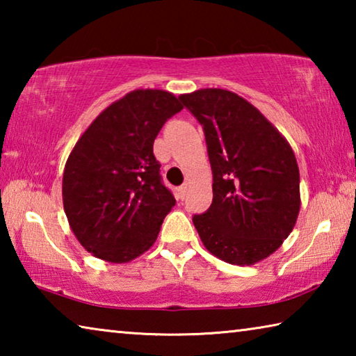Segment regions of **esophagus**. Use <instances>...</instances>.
<instances>
[{
    "mask_svg": "<svg viewBox=\"0 0 356 356\" xmlns=\"http://www.w3.org/2000/svg\"><path fill=\"white\" fill-rule=\"evenodd\" d=\"M186 190H188V185H182V186H179L177 188V197L180 201H184L185 200V196H186Z\"/></svg>",
    "mask_w": 356,
    "mask_h": 356,
    "instance_id": "esophagus-1",
    "label": "esophagus"
}]
</instances>
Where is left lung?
<instances>
[{"instance_id":"8db88e82","label":"left lung","mask_w":356,"mask_h":356,"mask_svg":"<svg viewBox=\"0 0 356 356\" xmlns=\"http://www.w3.org/2000/svg\"><path fill=\"white\" fill-rule=\"evenodd\" d=\"M179 99L202 125L213 174L212 206L193 225L221 261H262L298 218L300 171L291 144L236 92L207 88Z\"/></svg>"}]
</instances>
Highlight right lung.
I'll list each match as a JSON object with an SVG mask.
<instances>
[{
  "mask_svg": "<svg viewBox=\"0 0 356 356\" xmlns=\"http://www.w3.org/2000/svg\"><path fill=\"white\" fill-rule=\"evenodd\" d=\"M176 95L136 89L105 108L65 161L63 204L83 248L125 264L154 245L176 204L161 182L154 141L182 110Z\"/></svg>",
  "mask_w": 356,
  "mask_h": 356,
  "instance_id": "add662e5",
  "label": "right lung"
}]
</instances>
